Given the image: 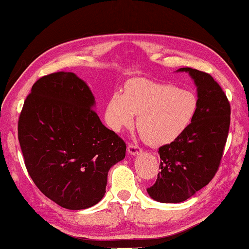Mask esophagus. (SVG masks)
<instances>
[{"label": "esophagus", "instance_id": "obj_1", "mask_svg": "<svg viewBox=\"0 0 249 249\" xmlns=\"http://www.w3.org/2000/svg\"><path fill=\"white\" fill-rule=\"evenodd\" d=\"M141 151H142V149H141L138 145H135V144L128 145V153L130 155H138L139 153H141Z\"/></svg>", "mask_w": 249, "mask_h": 249}]
</instances>
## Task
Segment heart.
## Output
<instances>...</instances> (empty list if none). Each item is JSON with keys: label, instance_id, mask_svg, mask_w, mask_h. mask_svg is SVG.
<instances>
[{"label": "heart", "instance_id": "1", "mask_svg": "<svg viewBox=\"0 0 249 249\" xmlns=\"http://www.w3.org/2000/svg\"><path fill=\"white\" fill-rule=\"evenodd\" d=\"M197 108L194 93L147 79H133L124 94L115 92L106 106L107 124L115 131L132 126L139 115L138 129L151 146L173 142L184 132Z\"/></svg>", "mask_w": 249, "mask_h": 249}]
</instances>
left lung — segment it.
Returning a JSON list of instances; mask_svg holds the SVG:
<instances>
[{"mask_svg":"<svg viewBox=\"0 0 249 249\" xmlns=\"http://www.w3.org/2000/svg\"><path fill=\"white\" fill-rule=\"evenodd\" d=\"M189 72L197 87V108L179 138L159 147L161 171L147 189L160 203H181L213 180L226 146L231 106L221 87L209 73L193 68Z\"/></svg>","mask_w":249,"mask_h":249,"instance_id":"left-lung-1","label":"left lung"}]
</instances>
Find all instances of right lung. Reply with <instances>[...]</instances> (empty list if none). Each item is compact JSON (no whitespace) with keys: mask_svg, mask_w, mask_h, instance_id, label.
<instances>
[{"mask_svg":"<svg viewBox=\"0 0 249 249\" xmlns=\"http://www.w3.org/2000/svg\"><path fill=\"white\" fill-rule=\"evenodd\" d=\"M88 84L73 72L40 78L23 103L18 140L32 181L62 207H92L105 195L107 175L125 143L93 109Z\"/></svg>","mask_w":249,"mask_h":249,"instance_id":"right-lung-1","label":"right lung"}]
</instances>
